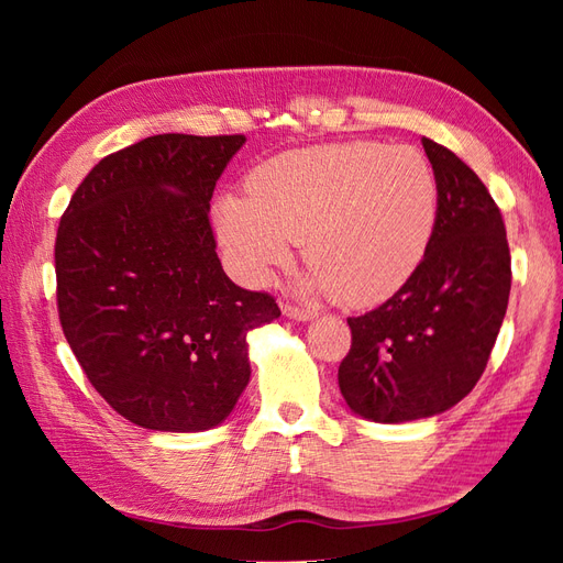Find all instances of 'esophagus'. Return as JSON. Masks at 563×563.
<instances>
[{"label": "esophagus", "mask_w": 563, "mask_h": 563, "mask_svg": "<svg viewBox=\"0 0 563 563\" xmlns=\"http://www.w3.org/2000/svg\"><path fill=\"white\" fill-rule=\"evenodd\" d=\"M282 312L288 317V319H296V321H312L317 314L310 312V310H300V308H294V305H282Z\"/></svg>", "instance_id": "esophagus-1"}]
</instances>
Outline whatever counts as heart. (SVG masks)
I'll return each mask as SVG.
<instances>
[{
	"label": "heart",
	"mask_w": 563,
	"mask_h": 563,
	"mask_svg": "<svg viewBox=\"0 0 563 563\" xmlns=\"http://www.w3.org/2000/svg\"><path fill=\"white\" fill-rule=\"evenodd\" d=\"M216 203L213 228L236 275L265 284L296 240L312 261L300 291L376 308L422 265L437 228V180L416 147L333 143L284 152Z\"/></svg>",
	"instance_id": "1"
}]
</instances>
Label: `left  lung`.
I'll list each match as a JSON object with an SVG mask.
<instances>
[{"mask_svg": "<svg viewBox=\"0 0 563 563\" xmlns=\"http://www.w3.org/2000/svg\"><path fill=\"white\" fill-rule=\"evenodd\" d=\"M437 180V228L397 296L350 317L338 385L356 416L397 424L449 411L482 378L507 312L512 267L500 209L472 168L422 139Z\"/></svg>", "mask_w": 563, "mask_h": 563, "instance_id": "8db88e82", "label": "left lung"}]
</instances>
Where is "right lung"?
<instances>
[{
  "mask_svg": "<svg viewBox=\"0 0 563 563\" xmlns=\"http://www.w3.org/2000/svg\"><path fill=\"white\" fill-rule=\"evenodd\" d=\"M244 135L162 133L100 159L56 236L58 314L119 416L157 432L223 422L251 378L249 333L282 312L218 261L211 197Z\"/></svg>",
  "mask_w": 563,
  "mask_h": 563,
  "instance_id": "right-lung-1",
  "label": "right lung"
}]
</instances>
